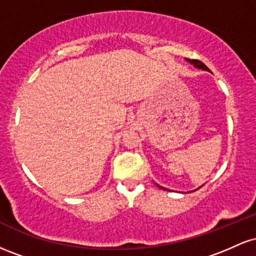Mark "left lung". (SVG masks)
<instances>
[{
	"label": "left lung",
	"mask_w": 256,
	"mask_h": 256,
	"mask_svg": "<svg viewBox=\"0 0 256 256\" xmlns=\"http://www.w3.org/2000/svg\"><path fill=\"white\" fill-rule=\"evenodd\" d=\"M185 60H186L188 62H190L192 64H194V66H195L196 68L204 70V71H210V70H208V67L206 66L204 62H201V61H200V60H190V58H185ZM158 186L161 188V189H162V190H167V189H165V188L160 186V185H158Z\"/></svg>",
	"instance_id": "8db88e82"
}]
</instances>
